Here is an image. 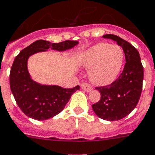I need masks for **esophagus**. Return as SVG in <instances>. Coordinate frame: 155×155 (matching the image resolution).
Here are the masks:
<instances>
[{
	"mask_svg": "<svg viewBox=\"0 0 155 155\" xmlns=\"http://www.w3.org/2000/svg\"><path fill=\"white\" fill-rule=\"evenodd\" d=\"M80 87H81L82 89H84V90L86 91V92H88V93L93 91V88H92L90 85H88V84H85V83H82V84H81V85H80Z\"/></svg>",
	"mask_w": 155,
	"mask_h": 155,
	"instance_id": "1",
	"label": "esophagus"
}]
</instances>
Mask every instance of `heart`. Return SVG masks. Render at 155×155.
I'll return each instance as SVG.
<instances>
[{"mask_svg": "<svg viewBox=\"0 0 155 155\" xmlns=\"http://www.w3.org/2000/svg\"><path fill=\"white\" fill-rule=\"evenodd\" d=\"M124 59L121 47L98 43L81 52L76 57L79 67L88 71V80L93 84L104 87L111 84L120 75Z\"/></svg>", "mask_w": 155, "mask_h": 155, "instance_id": "b5f03b06", "label": "heart"}]
</instances>
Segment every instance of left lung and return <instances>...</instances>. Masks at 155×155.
Returning a JSON list of instances; mask_svg holds the SVG:
<instances>
[{"label":"left lung","mask_w":155,"mask_h":155,"mask_svg":"<svg viewBox=\"0 0 155 155\" xmlns=\"http://www.w3.org/2000/svg\"><path fill=\"white\" fill-rule=\"evenodd\" d=\"M102 37L110 39L122 47L126 63L123 72L114 82L96 88L101 93V99L92 107L100 119L116 121L127 116L137 105L142 90L143 67L140 54L129 42L112 34H106Z\"/></svg>","instance_id":"8db88e82"}]
</instances>
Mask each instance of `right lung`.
Wrapping results in <instances>:
<instances>
[{
	"mask_svg": "<svg viewBox=\"0 0 155 155\" xmlns=\"http://www.w3.org/2000/svg\"><path fill=\"white\" fill-rule=\"evenodd\" d=\"M79 41H66L60 43L38 40L22 49L15 58L9 74L10 89L18 106L31 119L45 120L53 118L64 109L71 97L80 89L63 88L58 85L41 84L31 79L28 71V61L31 55L49 49L58 52L74 48Z\"/></svg>",
	"mask_w": 155,
	"mask_h": 155,
	"instance_id": "right-lung-1",
	"label": "right lung"
}]
</instances>
